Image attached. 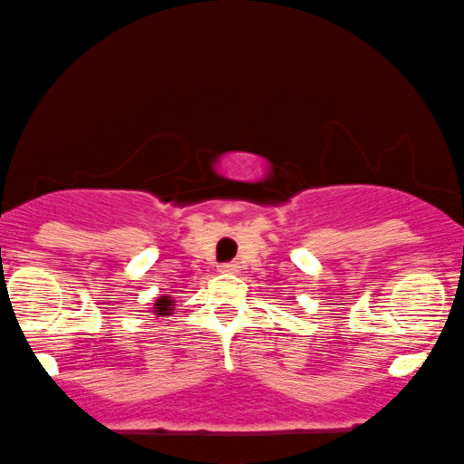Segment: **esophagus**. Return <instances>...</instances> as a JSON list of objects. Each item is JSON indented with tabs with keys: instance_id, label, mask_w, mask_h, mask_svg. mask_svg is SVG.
Here are the masks:
<instances>
[{
	"instance_id": "esophagus-1",
	"label": "esophagus",
	"mask_w": 464,
	"mask_h": 464,
	"mask_svg": "<svg viewBox=\"0 0 464 464\" xmlns=\"http://www.w3.org/2000/svg\"><path fill=\"white\" fill-rule=\"evenodd\" d=\"M218 271L224 273V275H237V273H240V264H222Z\"/></svg>"
}]
</instances>
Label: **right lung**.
<instances>
[{"label":"right lung","instance_id":"right-lung-1","mask_svg":"<svg viewBox=\"0 0 464 464\" xmlns=\"http://www.w3.org/2000/svg\"><path fill=\"white\" fill-rule=\"evenodd\" d=\"M174 297H169V295H160V297L154 302V308H151V313L156 314V317H169L171 313H174Z\"/></svg>","mask_w":464,"mask_h":464}]
</instances>
